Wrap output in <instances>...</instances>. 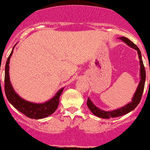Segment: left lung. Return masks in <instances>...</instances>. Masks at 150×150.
I'll return each instance as SVG.
<instances>
[{
    "instance_id": "1",
    "label": "left lung",
    "mask_w": 150,
    "mask_h": 150,
    "mask_svg": "<svg viewBox=\"0 0 150 150\" xmlns=\"http://www.w3.org/2000/svg\"><path fill=\"white\" fill-rule=\"evenodd\" d=\"M119 39L121 40L122 42H124L125 43H126V44L128 46H130V47L133 48L134 50H137L138 55H139V62H140V82H139V85H138L136 91H135L134 94H133V98H132V101L130 102L129 103H127V104L125 105V106H122V107L120 108L115 109V110H108V111L107 110H102V109L97 107V106L93 103V102L91 101V99L88 97V100H87V106H88L89 110H91V113H92L94 115L97 116V117H100V118H115V117H121V116L125 115V114H127L129 112L134 110L136 108V106H137L139 104V103H140V100L141 99H142V96L144 91V88L145 80H146V72H145V68L144 66L143 61H142V53H141L140 50H139V47H138L136 45L133 44L129 39L124 37V36L120 37Z\"/></svg>"
}]
</instances>
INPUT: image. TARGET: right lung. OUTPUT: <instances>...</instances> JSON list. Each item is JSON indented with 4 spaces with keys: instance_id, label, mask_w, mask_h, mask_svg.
<instances>
[{
    "instance_id": "add662e5",
    "label": "right lung",
    "mask_w": 150,
    "mask_h": 150,
    "mask_svg": "<svg viewBox=\"0 0 150 150\" xmlns=\"http://www.w3.org/2000/svg\"><path fill=\"white\" fill-rule=\"evenodd\" d=\"M15 45L13 47L12 50L7 59L5 67L4 81H5V94L7 100L18 111L21 112L22 114H25L26 117H29V118L40 120V119L49 117L52 114H53L57 109L59 104V97L62 95L64 87L60 88L51 99L45 103H33V102L28 101V100L22 98L14 91L9 78L10 58L12 56L13 50H14Z\"/></svg>"
}]
</instances>
